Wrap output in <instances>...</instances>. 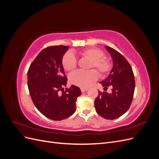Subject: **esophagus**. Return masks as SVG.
<instances>
[{
	"mask_svg": "<svg viewBox=\"0 0 159 159\" xmlns=\"http://www.w3.org/2000/svg\"><path fill=\"white\" fill-rule=\"evenodd\" d=\"M88 89V88H81V92H85V91H86Z\"/></svg>",
	"mask_w": 159,
	"mask_h": 159,
	"instance_id": "esophagus-1",
	"label": "esophagus"
}]
</instances>
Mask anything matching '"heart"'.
<instances>
[{"mask_svg": "<svg viewBox=\"0 0 159 159\" xmlns=\"http://www.w3.org/2000/svg\"><path fill=\"white\" fill-rule=\"evenodd\" d=\"M80 54L85 59L89 60L88 69L96 68L101 76L107 74L111 69L112 65L109 60L105 58L103 52L95 48H90L80 52ZM62 66L68 71L74 70L77 67L75 56L71 52H67L62 57ZM98 78L97 71L94 70L88 71H77L69 76L70 82L80 88H87Z\"/></svg>", "mask_w": 159, "mask_h": 159, "instance_id": "1", "label": "heart"}]
</instances>
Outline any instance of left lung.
Segmentation results:
<instances>
[{
	"label": "left lung",
	"instance_id": "1",
	"mask_svg": "<svg viewBox=\"0 0 159 159\" xmlns=\"http://www.w3.org/2000/svg\"><path fill=\"white\" fill-rule=\"evenodd\" d=\"M105 48L113 60V68L106 79L100 81L105 91H99L94 105L97 113L107 119H115L123 115L131 104L135 81L131 65L122 54L108 46ZM112 92H106L109 87Z\"/></svg>",
	"mask_w": 159,
	"mask_h": 159
}]
</instances>
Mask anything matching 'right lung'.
Listing matches in <instances>:
<instances>
[{
  "label": "right lung",
  "mask_w": 159,
  "mask_h": 159,
  "mask_svg": "<svg viewBox=\"0 0 159 159\" xmlns=\"http://www.w3.org/2000/svg\"><path fill=\"white\" fill-rule=\"evenodd\" d=\"M69 46H55L42 50L30 64L28 71V87L30 97L39 111L54 121L70 117L76 110V99L80 89L71 85L64 92L67 79L62 66V57Z\"/></svg>",
  "instance_id": "obj_1"
}]
</instances>
